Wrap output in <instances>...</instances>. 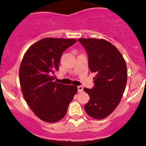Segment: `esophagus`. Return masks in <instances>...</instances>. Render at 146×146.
I'll list each match as a JSON object with an SVG mask.
<instances>
[{
  "mask_svg": "<svg viewBox=\"0 0 146 146\" xmlns=\"http://www.w3.org/2000/svg\"><path fill=\"white\" fill-rule=\"evenodd\" d=\"M83 89H84V88L82 86H78V90L79 93H80V92H82Z\"/></svg>",
  "mask_w": 146,
  "mask_h": 146,
  "instance_id": "1",
  "label": "esophagus"
}]
</instances>
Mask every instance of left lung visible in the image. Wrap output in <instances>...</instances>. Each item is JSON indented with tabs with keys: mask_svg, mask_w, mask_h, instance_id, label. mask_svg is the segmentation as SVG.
<instances>
[{
	"mask_svg": "<svg viewBox=\"0 0 146 146\" xmlns=\"http://www.w3.org/2000/svg\"><path fill=\"white\" fill-rule=\"evenodd\" d=\"M88 55V68L95 73V86L84 90L90 96L84 109L90 117L102 119L110 115L121 101L127 83V66L119 50L109 42L80 38Z\"/></svg>",
	"mask_w": 146,
	"mask_h": 146,
	"instance_id": "1",
	"label": "left lung"
}]
</instances>
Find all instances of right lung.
Segmentation results:
<instances>
[{
  "mask_svg": "<svg viewBox=\"0 0 146 146\" xmlns=\"http://www.w3.org/2000/svg\"><path fill=\"white\" fill-rule=\"evenodd\" d=\"M75 39L45 38L31 45L19 69V80L25 101L38 118L54 123L66 115L78 87L53 82L62 53L76 42Z\"/></svg>",
  "mask_w": 146,
  "mask_h": 146,
  "instance_id": "right-lung-1",
  "label": "right lung"
}]
</instances>
